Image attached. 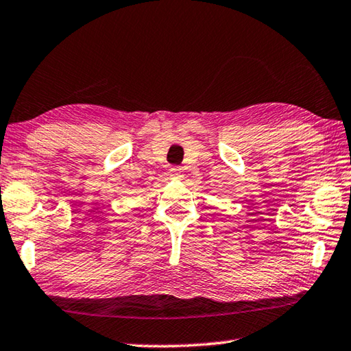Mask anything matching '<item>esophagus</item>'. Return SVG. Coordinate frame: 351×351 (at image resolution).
I'll return each mask as SVG.
<instances>
[{
  "label": "esophagus",
  "mask_w": 351,
  "mask_h": 351,
  "mask_svg": "<svg viewBox=\"0 0 351 351\" xmlns=\"http://www.w3.org/2000/svg\"><path fill=\"white\" fill-rule=\"evenodd\" d=\"M169 176H171V179H182L183 169L179 168V166H174V168L169 169Z\"/></svg>",
  "instance_id": "obj_1"
}]
</instances>
